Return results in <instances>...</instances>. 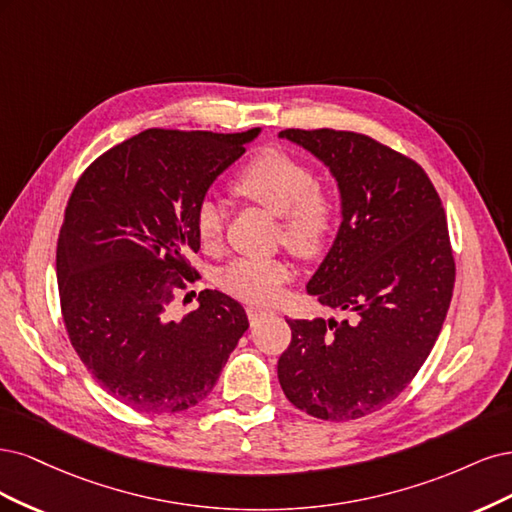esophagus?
I'll list each match as a JSON object with an SVG mask.
<instances>
[{
	"instance_id": "1",
	"label": "esophagus",
	"mask_w": 512,
	"mask_h": 512,
	"mask_svg": "<svg viewBox=\"0 0 512 512\" xmlns=\"http://www.w3.org/2000/svg\"><path fill=\"white\" fill-rule=\"evenodd\" d=\"M246 315H249V321H251V323H257V321H261L263 317H272L274 310L261 308V306H249V308H246Z\"/></svg>"
}]
</instances>
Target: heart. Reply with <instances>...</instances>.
Returning <instances> with one entry per match:
<instances>
[{"mask_svg":"<svg viewBox=\"0 0 512 512\" xmlns=\"http://www.w3.org/2000/svg\"><path fill=\"white\" fill-rule=\"evenodd\" d=\"M234 193L280 217V240L304 259L321 255L338 227L336 193L317 183L304 159L283 148H266L246 163L234 178ZM195 232L204 249H214L223 238V210L202 202ZM289 278V263L280 259H236L221 270L219 285L242 302L263 304L274 300Z\"/></svg>","mask_w":512,"mask_h":512,"instance_id":"obj_1","label":"heart"}]
</instances>
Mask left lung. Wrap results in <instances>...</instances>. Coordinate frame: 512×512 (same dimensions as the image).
Here are the masks:
<instances>
[{
  "instance_id": "obj_1",
  "label": "left lung",
  "mask_w": 512,
  "mask_h": 512,
  "mask_svg": "<svg viewBox=\"0 0 512 512\" xmlns=\"http://www.w3.org/2000/svg\"><path fill=\"white\" fill-rule=\"evenodd\" d=\"M332 172L342 223L306 291L346 319H289L278 359L287 400L323 421L393 402L430 355L455 259L440 197L417 161L355 131L285 129Z\"/></svg>"
}]
</instances>
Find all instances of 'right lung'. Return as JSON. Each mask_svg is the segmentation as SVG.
<instances>
[{
    "mask_svg": "<svg viewBox=\"0 0 512 512\" xmlns=\"http://www.w3.org/2000/svg\"><path fill=\"white\" fill-rule=\"evenodd\" d=\"M259 131L146 129L78 178L57 240L61 315L82 364L125 406L200 404L249 329L221 291L204 289L180 321L170 304L195 274L197 208Z\"/></svg>",
    "mask_w": 512,
    "mask_h": 512,
    "instance_id": "obj_1",
    "label": "right lung"
}]
</instances>
